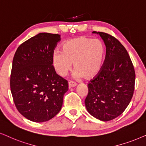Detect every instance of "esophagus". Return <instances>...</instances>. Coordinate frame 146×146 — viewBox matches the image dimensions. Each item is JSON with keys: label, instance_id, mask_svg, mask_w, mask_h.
<instances>
[{"label": "esophagus", "instance_id": "1", "mask_svg": "<svg viewBox=\"0 0 146 146\" xmlns=\"http://www.w3.org/2000/svg\"><path fill=\"white\" fill-rule=\"evenodd\" d=\"M77 85V83L74 82V81H69V88H71V87H74Z\"/></svg>", "mask_w": 146, "mask_h": 146}]
</instances>
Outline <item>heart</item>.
Here are the masks:
<instances>
[{
  "label": "heart",
  "mask_w": 146,
  "mask_h": 146,
  "mask_svg": "<svg viewBox=\"0 0 146 146\" xmlns=\"http://www.w3.org/2000/svg\"><path fill=\"white\" fill-rule=\"evenodd\" d=\"M62 52L56 50L51 57L53 67L58 75L65 77L73 66L77 77L93 78L102 67L105 48L101 40L86 36L68 40L62 44Z\"/></svg>",
  "instance_id": "1"
}]
</instances>
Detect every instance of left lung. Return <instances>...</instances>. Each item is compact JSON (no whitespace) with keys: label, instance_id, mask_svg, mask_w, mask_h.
Returning a JSON list of instances; mask_svg holds the SVG:
<instances>
[{"label":"left lung","instance_id":"1","mask_svg":"<svg viewBox=\"0 0 146 146\" xmlns=\"http://www.w3.org/2000/svg\"><path fill=\"white\" fill-rule=\"evenodd\" d=\"M100 35L106 46V59L100 73L88 84L85 100L86 109L94 117L103 121L115 119L129 105L133 94L135 74L125 48L106 33Z\"/></svg>","mask_w":146,"mask_h":146}]
</instances>
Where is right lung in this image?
<instances>
[{"mask_svg":"<svg viewBox=\"0 0 146 146\" xmlns=\"http://www.w3.org/2000/svg\"><path fill=\"white\" fill-rule=\"evenodd\" d=\"M61 35L40 33L23 42L15 52L11 91L19 113L30 121L44 122L62 108L67 81L56 73L51 57Z\"/></svg>","mask_w":146,"mask_h":146,"instance_id":"1","label":"right lung"}]
</instances>
